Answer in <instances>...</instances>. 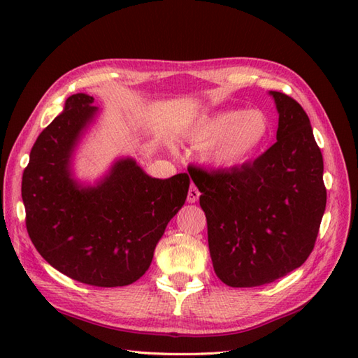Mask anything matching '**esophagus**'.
I'll use <instances>...</instances> for the list:
<instances>
[{
    "instance_id": "esophagus-1",
    "label": "esophagus",
    "mask_w": 358,
    "mask_h": 358,
    "mask_svg": "<svg viewBox=\"0 0 358 358\" xmlns=\"http://www.w3.org/2000/svg\"><path fill=\"white\" fill-rule=\"evenodd\" d=\"M199 199H200V191L192 185L189 187V192H187V203H195L199 201Z\"/></svg>"
}]
</instances>
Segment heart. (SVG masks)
<instances>
[{"label":"heart","instance_id":"b5f03b06","mask_svg":"<svg viewBox=\"0 0 358 358\" xmlns=\"http://www.w3.org/2000/svg\"><path fill=\"white\" fill-rule=\"evenodd\" d=\"M271 136L269 118L262 110H224L201 120L191 140L206 148L204 159L220 169L249 163L264 149Z\"/></svg>","mask_w":358,"mask_h":358}]
</instances>
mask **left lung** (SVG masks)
<instances>
[{"instance_id":"left-lung-1","label":"left lung","mask_w":358,"mask_h":358,"mask_svg":"<svg viewBox=\"0 0 358 358\" xmlns=\"http://www.w3.org/2000/svg\"><path fill=\"white\" fill-rule=\"evenodd\" d=\"M277 143L254 163L229 171L191 167L208 220L217 277L232 287L272 283L313 252L326 208L323 157L301 106L269 90Z\"/></svg>"}]
</instances>
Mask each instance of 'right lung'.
<instances>
[{
  "instance_id": "obj_1",
  "label": "right lung",
  "mask_w": 358,
  "mask_h": 358,
  "mask_svg": "<svg viewBox=\"0 0 358 358\" xmlns=\"http://www.w3.org/2000/svg\"><path fill=\"white\" fill-rule=\"evenodd\" d=\"M96 115L94 96L67 98L30 150L21 195L29 237L45 262L80 283L117 287L149 269L191 180L187 173L152 178L123 157L94 185H83L73 177L72 159Z\"/></svg>"
}]
</instances>
